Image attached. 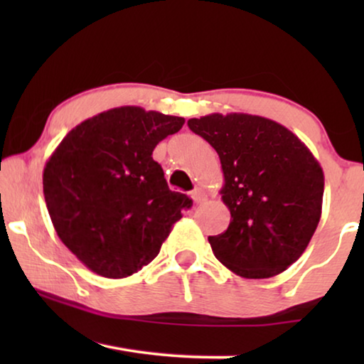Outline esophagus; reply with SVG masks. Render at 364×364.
<instances>
[{
	"label": "esophagus",
	"instance_id": "34e87169",
	"mask_svg": "<svg viewBox=\"0 0 364 364\" xmlns=\"http://www.w3.org/2000/svg\"><path fill=\"white\" fill-rule=\"evenodd\" d=\"M191 197H192V200L196 202V203H202V202L207 200V193L203 192L202 188H196V191L191 193Z\"/></svg>",
	"mask_w": 364,
	"mask_h": 364
}]
</instances>
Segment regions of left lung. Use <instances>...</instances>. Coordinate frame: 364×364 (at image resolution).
<instances>
[{
	"label": "left lung",
	"mask_w": 364,
	"mask_h": 364,
	"mask_svg": "<svg viewBox=\"0 0 364 364\" xmlns=\"http://www.w3.org/2000/svg\"><path fill=\"white\" fill-rule=\"evenodd\" d=\"M220 157L230 225L208 237L213 255L243 278H270L295 263L321 217L320 162L285 126L252 114L188 119Z\"/></svg>",
	"instance_id": "obj_1"
}]
</instances>
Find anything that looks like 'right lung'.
<instances>
[{
  "label": "right lung",
  "instance_id": "1",
  "mask_svg": "<svg viewBox=\"0 0 364 364\" xmlns=\"http://www.w3.org/2000/svg\"><path fill=\"white\" fill-rule=\"evenodd\" d=\"M183 122L137 106L114 107L69 131L48 159L43 192L54 230L91 272L126 278L149 265L192 205L168 188L152 159Z\"/></svg>",
  "mask_w": 364,
  "mask_h": 364
}]
</instances>
